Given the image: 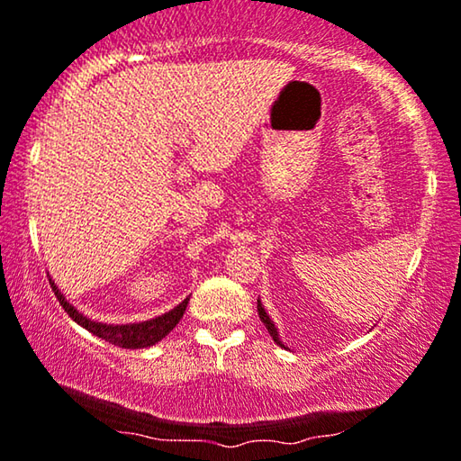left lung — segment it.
<instances>
[{"label": "left lung", "mask_w": 461, "mask_h": 461, "mask_svg": "<svg viewBox=\"0 0 461 461\" xmlns=\"http://www.w3.org/2000/svg\"><path fill=\"white\" fill-rule=\"evenodd\" d=\"M258 312H260V319H262V323H264V325H267V330H268V333H270V336H273V339H275V342H276V344H279V346H283V344H281V339H279V333H276V330H275V323H273V321H270V319H268V314H267V312H264V308H262V304H260V302H258ZM283 348H285V346H283Z\"/></svg>", "instance_id": "1"}]
</instances>
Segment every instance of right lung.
<instances>
[{"mask_svg": "<svg viewBox=\"0 0 461 461\" xmlns=\"http://www.w3.org/2000/svg\"><path fill=\"white\" fill-rule=\"evenodd\" d=\"M50 285L54 289L56 300L60 302V306L65 308V312L71 317L75 323H79L81 327H86L87 331L94 333V336L103 338L104 342L115 344L119 348H147V346H153L167 336L169 331L178 325V321L182 319V314L186 311L188 298L169 311L161 317L144 321V323H131V325H106V323H96V321H90L84 314L75 311V308L68 304L65 300V295L59 292V287L54 285L52 279H50Z\"/></svg>", "mask_w": 461, "mask_h": 461, "instance_id": "right-lung-1", "label": "right lung"}]
</instances>
